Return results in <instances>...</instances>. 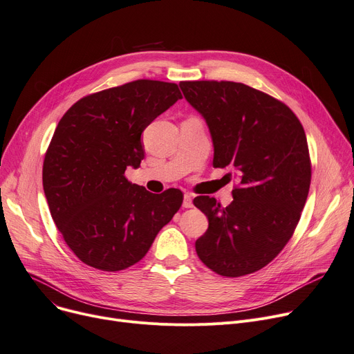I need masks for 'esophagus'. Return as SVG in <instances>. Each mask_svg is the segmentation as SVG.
Wrapping results in <instances>:
<instances>
[{"label":"esophagus","instance_id":"34e87169","mask_svg":"<svg viewBox=\"0 0 354 354\" xmlns=\"http://www.w3.org/2000/svg\"><path fill=\"white\" fill-rule=\"evenodd\" d=\"M194 196L191 194H185L183 196V207H192L194 206Z\"/></svg>","mask_w":354,"mask_h":354}]
</instances>
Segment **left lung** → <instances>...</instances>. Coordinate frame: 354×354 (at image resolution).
Listing matches in <instances>:
<instances>
[{"mask_svg": "<svg viewBox=\"0 0 354 354\" xmlns=\"http://www.w3.org/2000/svg\"><path fill=\"white\" fill-rule=\"evenodd\" d=\"M179 86L209 127L214 167H230L239 178L226 207L215 198L194 199L209 221L196 253L221 276L261 270L292 238L309 195L312 163L304 129L286 104L249 85L182 81Z\"/></svg>", "mask_w": 354, "mask_h": 354, "instance_id": "8db88e82", "label": "left lung"}]
</instances>
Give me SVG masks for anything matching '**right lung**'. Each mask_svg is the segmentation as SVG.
<instances>
[{
  "label": "right lung",
  "mask_w": 354,
  "mask_h": 354,
  "mask_svg": "<svg viewBox=\"0 0 354 354\" xmlns=\"http://www.w3.org/2000/svg\"><path fill=\"white\" fill-rule=\"evenodd\" d=\"M180 98L176 84L136 80L81 98L61 118L42 185L65 243L85 265L104 272L135 265L179 210V189L151 194L125 169L144 159V129Z\"/></svg>",
  "instance_id": "obj_1"
}]
</instances>
